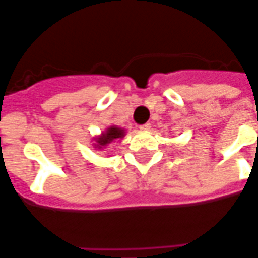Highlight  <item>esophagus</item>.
<instances>
[{"label": "esophagus", "instance_id": "1", "mask_svg": "<svg viewBox=\"0 0 258 258\" xmlns=\"http://www.w3.org/2000/svg\"><path fill=\"white\" fill-rule=\"evenodd\" d=\"M151 123H146V124H142V125H140L141 130H144V131H146V130H151Z\"/></svg>", "mask_w": 258, "mask_h": 258}]
</instances>
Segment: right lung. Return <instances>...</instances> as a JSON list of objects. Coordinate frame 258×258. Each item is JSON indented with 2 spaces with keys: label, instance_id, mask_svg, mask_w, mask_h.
Listing matches in <instances>:
<instances>
[{
  "label": "right lung",
  "instance_id": "1",
  "mask_svg": "<svg viewBox=\"0 0 258 258\" xmlns=\"http://www.w3.org/2000/svg\"><path fill=\"white\" fill-rule=\"evenodd\" d=\"M124 137V130L118 128V127H109L106 130V133H103V134L96 140V146L101 149V148H105L107 144H110L114 140H118V138H123Z\"/></svg>",
  "mask_w": 258,
  "mask_h": 258
}]
</instances>
